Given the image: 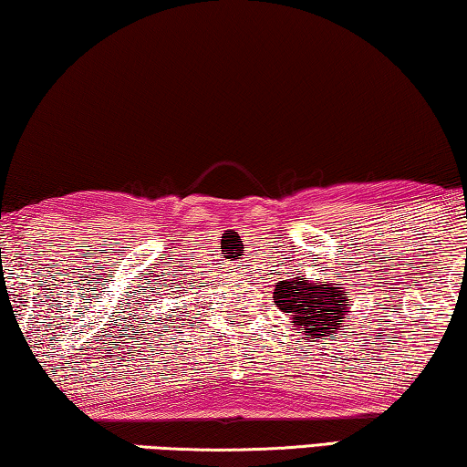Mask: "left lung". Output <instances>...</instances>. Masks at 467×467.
I'll return each instance as SVG.
<instances>
[{
  "label": "left lung",
  "instance_id": "1",
  "mask_svg": "<svg viewBox=\"0 0 467 467\" xmlns=\"http://www.w3.org/2000/svg\"><path fill=\"white\" fill-rule=\"evenodd\" d=\"M342 287H329V285L304 283L297 278V285L291 289H285L283 297H278L285 310L294 312V323L304 331V336L310 337H325L333 336V329L342 325L346 312V296L337 294Z\"/></svg>",
  "mask_w": 467,
  "mask_h": 467
}]
</instances>
